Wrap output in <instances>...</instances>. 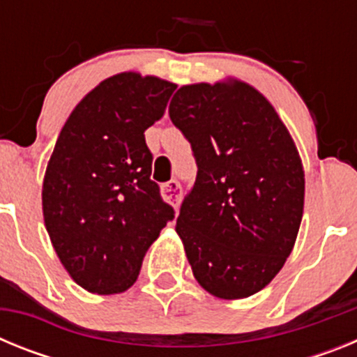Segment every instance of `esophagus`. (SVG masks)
Wrapping results in <instances>:
<instances>
[{
	"label": "esophagus",
	"instance_id": "34e87169",
	"mask_svg": "<svg viewBox=\"0 0 357 357\" xmlns=\"http://www.w3.org/2000/svg\"><path fill=\"white\" fill-rule=\"evenodd\" d=\"M160 195L166 202H168L169 206H173L176 209L178 204H181V198H182V188H181V182L178 181H169L166 184L160 185Z\"/></svg>",
	"mask_w": 357,
	"mask_h": 357
}]
</instances>
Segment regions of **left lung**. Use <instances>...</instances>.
<instances>
[{"instance_id": "8db88e82", "label": "left lung", "mask_w": 357, "mask_h": 357, "mask_svg": "<svg viewBox=\"0 0 357 357\" xmlns=\"http://www.w3.org/2000/svg\"><path fill=\"white\" fill-rule=\"evenodd\" d=\"M169 118L198 173L176 218L195 279L225 301L272 282L295 247L304 168L273 105L247 82L182 85Z\"/></svg>"}]
</instances>
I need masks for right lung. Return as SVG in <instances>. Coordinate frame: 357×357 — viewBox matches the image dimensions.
<instances>
[{
	"label": "right lung",
	"mask_w": 357,
	"mask_h": 357,
	"mask_svg": "<svg viewBox=\"0 0 357 357\" xmlns=\"http://www.w3.org/2000/svg\"><path fill=\"white\" fill-rule=\"evenodd\" d=\"M176 85L127 71L85 94L62 127L43 182V214L62 266L98 295L127 291L175 213L151 181L144 130Z\"/></svg>",
	"instance_id": "1"
}]
</instances>
